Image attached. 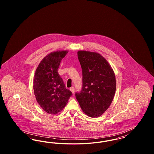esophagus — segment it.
Here are the masks:
<instances>
[{"label": "esophagus", "mask_w": 154, "mask_h": 154, "mask_svg": "<svg viewBox=\"0 0 154 154\" xmlns=\"http://www.w3.org/2000/svg\"><path fill=\"white\" fill-rule=\"evenodd\" d=\"M70 90L71 91V92H72V94L74 93V87H71L70 88Z\"/></svg>", "instance_id": "esophagus-1"}]
</instances>
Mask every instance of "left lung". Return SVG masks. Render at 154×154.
Here are the masks:
<instances>
[{"label": "left lung", "instance_id": "1", "mask_svg": "<svg viewBox=\"0 0 154 154\" xmlns=\"http://www.w3.org/2000/svg\"><path fill=\"white\" fill-rule=\"evenodd\" d=\"M78 58L82 71V88L75 97L89 117H100L108 109L116 90V75L107 60L96 52L80 50Z\"/></svg>", "mask_w": 154, "mask_h": 154}]
</instances>
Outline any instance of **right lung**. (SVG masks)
Masks as SVG:
<instances>
[{"label": "right lung", "mask_w": 154, "mask_h": 154, "mask_svg": "<svg viewBox=\"0 0 154 154\" xmlns=\"http://www.w3.org/2000/svg\"><path fill=\"white\" fill-rule=\"evenodd\" d=\"M68 51H57L46 55L37 66L33 79L37 102L44 111L57 114L63 109L72 95L58 72L62 59Z\"/></svg>", "instance_id": "right-lung-1"}]
</instances>
